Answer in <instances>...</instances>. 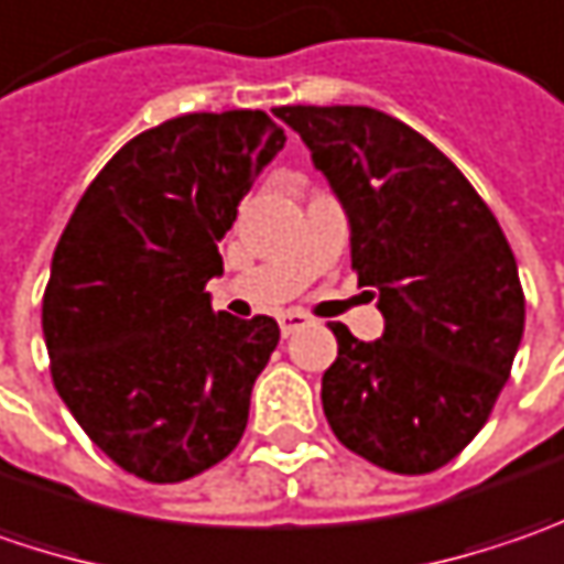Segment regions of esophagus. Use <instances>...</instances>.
Returning a JSON list of instances; mask_svg holds the SVG:
<instances>
[{
	"label": "esophagus",
	"instance_id": "1",
	"mask_svg": "<svg viewBox=\"0 0 564 564\" xmlns=\"http://www.w3.org/2000/svg\"><path fill=\"white\" fill-rule=\"evenodd\" d=\"M278 322H281V334H283V337H290V334H296V330H300V328H306L312 318H308L306 312H283Z\"/></svg>",
	"mask_w": 564,
	"mask_h": 564
}]
</instances>
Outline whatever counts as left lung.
<instances>
[{
	"instance_id": "obj_1",
	"label": "left lung",
	"mask_w": 564,
	"mask_h": 564,
	"mask_svg": "<svg viewBox=\"0 0 564 564\" xmlns=\"http://www.w3.org/2000/svg\"><path fill=\"white\" fill-rule=\"evenodd\" d=\"M350 224L379 300V340L330 325L334 435L391 474H432L470 445L511 376L524 290L499 220L432 141L372 107H283Z\"/></svg>"
}]
</instances>
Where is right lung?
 <instances>
[{
	"instance_id": "right-lung-1",
	"label": "right lung",
	"mask_w": 564,
	"mask_h": 564,
	"mask_svg": "<svg viewBox=\"0 0 564 564\" xmlns=\"http://www.w3.org/2000/svg\"><path fill=\"white\" fill-rule=\"evenodd\" d=\"M283 129L261 110L188 112L132 138L68 217L43 293L53 384L90 442L148 482L234 452L274 318L214 315L220 236Z\"/></svg>"
}]
</instances>
